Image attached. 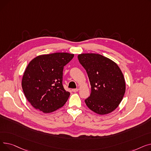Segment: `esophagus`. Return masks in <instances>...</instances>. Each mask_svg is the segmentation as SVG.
<instances>
[{"label":"esophagus","instance_id":"1","mask_svg":"<svg viewBox=\"0 0 151 151\" xmlns=\"http://www.w3.org/2000/svg\"><path fill=\"white\" fill-rule=\"evenodd\" d=\"M72 91L73 92H76L78 91V89H72Z\"/></svg>","mask_w":151,"mask_h":151}]
</instances>
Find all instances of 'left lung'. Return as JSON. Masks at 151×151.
Listing matches in <instances>:
<instances>
[{
    "label": "left lung",
    "instance_id": "obj_1",
    "mask_svg": "<svg viewBox=\"0 0 151 151\" xmlns=\"http://www.w3.org/2000/svg\"><path fill=\"white\" fill-rule=\"evenodd\" d=\"M78 58L87 71L91 86L90 97L85 100L87 106L100 115L113 112L125 92L121 70L116 62L99 54H80Z\"/></svg>",
    "mask_w": 151,
    "mask_h": 151
}]
</instances>
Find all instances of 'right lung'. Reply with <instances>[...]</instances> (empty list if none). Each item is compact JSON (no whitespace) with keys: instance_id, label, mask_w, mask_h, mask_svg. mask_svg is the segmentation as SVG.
<instances>
[{"instance_id":"add662e5","label":"right lung","mask_w":151,"mask_h":151,"mask_svg":"<svg viewBox=\"0 0 151 151\" xmlns=\"http://www.w3.org/2000/svg\"><path fill=\"white\" fill-rule=\"evenodd\" d=\"M73 57V54L55 52L38 55L29 62L21 85L34 108L50 113L65 105L70 92L62 85L63 69Z\"/></svg>"}]
</instances>
